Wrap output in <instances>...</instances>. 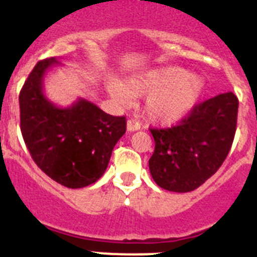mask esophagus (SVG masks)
<instances>
[{"mask_svg":"<svg viewBox=\"0 0 257 257\" xmlns=\"http://www.w3.org/2000/svg\"><path fill=\"white\" fill-rule=\"evenodd\" d=\"M140 126H142V124L138 121H135V119H128V121H127V130L130 131V133L140 130Z\"/></svg>","mask_w":257,"mask_h":257,"instance_id":"obj_1","label":"esophagus"}]
</instances>
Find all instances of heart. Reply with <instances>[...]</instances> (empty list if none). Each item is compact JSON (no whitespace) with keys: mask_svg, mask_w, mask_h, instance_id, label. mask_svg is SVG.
<instances>
[{"mask_svg":"<svg viewBox=\"0 0 257 257\" xmlns=\"http://www.w3.org/2000/svg\"><path fill=\"white\" fill-rule=\"evenodd\" d=\"M106 87L121 105H128L134 96L147 94L143 105L145 115L154 122H171L194 108L205 92L206 81L184 68L171 65L143 70L126 82L110 77Z\"/></svg>","mask_w":257,"mask_h":257,"instance_id":"1","label":"heart"}]
</instances>
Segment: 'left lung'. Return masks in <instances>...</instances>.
I'll list each match as a JSON object with an SVG mask.
<instances>
[{
  "label": "left lung",
  "mask_w": 257,
  "mask_h": 257,
  "mask_svg": "<svg viewBox=\"0 0 257 257\" xmlns=\"http://www.w3.org/2000/svg\"><path fill=\"white\" fill-rule=\"evenodd\" d=\"M237 114V96L225 92L194 106L176 126L151 128L156 148L149 171L157 185L176 193L201 187L225 161Z\"/></svg>",
  "instance_id": "8db88e82"
}]
</instances>
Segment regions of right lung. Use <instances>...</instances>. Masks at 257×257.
Returning a JSON list of instances; mask_svg holds the SVG:
<instances>
[{
	"label": "right lung",
	"mask_w": 257,
	"mask_h": 257,
	"mask_svg": "<svg viewBox=\"0 0 257 257\" xmlns=\"http://www.w3.org/2000/svg\"><path fill=\"white\" fill-rule=\"evenodd\" d=\"M56 58L38 61L19 95L20 130L36 165L67 188L87 187L100 179L112 151L126 133V118L106 114L79 97L63 108L44 94V79Z\"/></svg>",
	"instance_id": "right-lung-1"
}]
</instances>
